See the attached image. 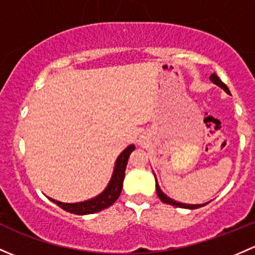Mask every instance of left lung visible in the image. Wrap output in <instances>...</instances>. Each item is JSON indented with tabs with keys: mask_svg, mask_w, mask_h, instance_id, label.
Instances as JSON below:
<instances>
[{
	"mask_svg": "<svg viewBox=\"0 0 255 255\" xmlns=\"http://www.w3.org/2000/svg\"><path fill=\"white\" fill-rule=\"evenodd\" d=\"M210 79L211 82L214 83V84L219 85L220 88H222V89L225 90L227 94H230V90L229 88H227L226 84H224V83L220 80V78L218 76H216V73H213L210 76ZM155 179H156V177H155ZM156 193H157V197L160 198V200H161L162 203H166V204H170V205H175V206H178V208H184V209H198V208H202V206H204L205 204H198V205H193V204H183V203H179V202H176V200L171 199V198H168L167 195L163 193L161 189H160L159 184H157V181H156Z\"/></svg>",
	"mask_w": 255,
	"mask_h": 255,
	"instance_id": "left-lung-1",
	"label": "left lung"
}]
</instances>
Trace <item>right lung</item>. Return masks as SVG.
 Instances as JSON below:
<instances>
[{"label":"right lung","instance_id":"obj_1","mask_svg":"<svg viewBox=\"0 0 255 255\" xmlns=\"http://www.w3.org/2000/svg\"><path fill=\"white\" fill-rule=\"evenodd\" d=\"M134 149L135 146L132 144V145L127 146V148L121 152L120 156L117 157L116 166H115L114 173H112L111 179H110L109 186H107L105 191L101 193V194H99L98 197L93 198V199L90 200H87V202L72 203V204L71 203L58 202V200L52 199V198H49V199L52 203H55L56 205L62 208L63 210L72 214H77V215H88V214L98 213V211H101L104 210V209L109 208V206H111L117 199H119L123 187V178H125L126 166H127L130 152Z\"/></svg>","mask_w":255,"mask_h":255}]
</instances>
